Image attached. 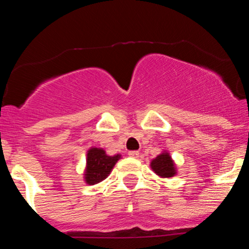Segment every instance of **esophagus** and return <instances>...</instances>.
<instances>
[{
  "label": "esophagus",
  "mask_w": 249,
  "mask_h": 249,
  "mask_svg": "<svg viewBox=\"0 0 249 249\" xmlns=\"http://www.w3.org/2000/svg\"><path fill=\"white\" fill-rule=\"evenodd\" d=\"M128 156L132 157V158H138L139 152L138 151H128Z\"/></svg>",
  "instance_id": "34e87169"
}]
</instances>
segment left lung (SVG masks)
I'll use <instances>...</instances> for the list:
<instances>
[{
    "label": "left lung",
    "instance_id": "obj_1",
    "mask_svg": "<svg viewBox=\"0 0 249 249\" xmlns=\"http://www.w3.org/2000/svg\"><path fill=\"white\" fill-rule=\"evenodd\" d=\"M150 166L152 168L153 172L157 176L161 177V178H171V177H174L177 174L176 164H174V161L172 160L167 151H164L159 156H157L151 161Z\"/></svg>",
    "mask_w": 249,
    "mask_h": 249
}]
</instances>
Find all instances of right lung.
Returning <instances> with one entry per match:
<instances>
[{
    "label": "right lung",
    "mask_w": 249,
    "mask_h": 249,
    "mask_svg": "<svg viewBox=\"0 0 249 249\" xmlns=\"http://www.w3.org/2000/svg\"><path fill=\"white\" fill-rule=\"evenodd\" d=\"M121 157V154L107 156L103 148L91 147L87 154V167L84 171L85 182L88 185H96L107 179Z\"/></svg>",
    "instance_id": "right-lung-1"
}]
</instances>
